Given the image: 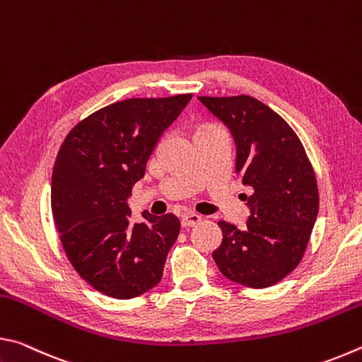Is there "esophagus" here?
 Wrapping results in <instances>:
<instances>
[{
    "label": "esophagus",
    "mask_w": 362,
    "mask_h": 362,
    "mask_svg": "<svg viewBox=\"0 0 362 362\" xmlns=\"http://www.w3.org/2000/svg\"><path fill=\"white\" fill-rule=\"evenodd\" d=\"M201 220H203V217L198 216V214L187 212L182 216V226H194V225H198Z\"/></svg>",
    "instance_id": "34e87169"
}]
</instances>
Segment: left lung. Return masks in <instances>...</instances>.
I'll use <instances>...</instances> for the list:
<instances>
[{"label": "left lung", "instance_id": "1", "mask_svg": "<svg viewBox=\"0 0 362 362\" xmlns=\"http://www.w3.org/2000/svg\"><path fill=\"white\" fill-rule=\"evenodd\" d=\"M230 131L236 145L235 173L246 194V228L220 220L223 238L212 252L220 273L262 289L279 283L300 260L313 230L320 196L315 170L292 127L249 95L198 97Z\"/></svg>", "mask_w": 362, "mask_h": 362}]
</instances>
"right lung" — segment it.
<instances>
[{
    "mask_svg": "<svg viewBox=\"0 0 362 362\" xmlns=\"http://www.w3.org/2000/svg\"><path fill=\"white\" fill-rule=\"evenodd\" d=\"M192 94L112 103L73 127L54 163L51 206L65 254L79 276L108 297L150 291L180 231L174 214L131 222L127 199L164 131Z\"/></svg>",
    "mask_w": 362,
    "mask_h": 362,
    "instance_id": "1",
    "label": "right lung"
}]
</instances>
